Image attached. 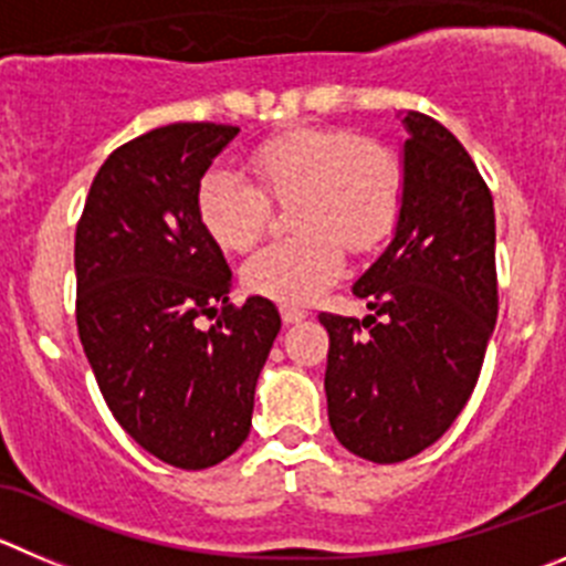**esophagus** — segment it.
I'll return each mask as SVG.
<instances>
[{"mask_svg": "<svg viewBox=\"0 0 566 566\" xmlns=\"http://www.w3.org/2000/svg\"><path fill=\"white\" fill-rule=\"evenodd\" d=\"M307 318V313L298 307H282V321L284 324H298V321Z\"/></svg>", "mask_w": 566, "mask_h": 566, "instance_id": "1", "label": "esophagus"}]
</instances>
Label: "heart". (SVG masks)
<instances>
[{"instance_id": "1", "label": "heart", "mask_w": 566, "mask_h": 566, "mask_svg": "<svg viewBox=\"0 0 566 566\" xmlns=\"http://www.w3.org/2000/svg\"><path fill=\"white\" fill-rule=\"evenodd\" d=\"M248 164L268 195L295 198L290 220L301 234L253 253L242 282L287 307L310 304L340 276V242L352 251L377 245L399 211L394 158L348 130L293 128L262 142ZM195 209L206 234L226 251H248L265 231L262 192L226 167L200 178Z\"/></svg>"}]
</instances>
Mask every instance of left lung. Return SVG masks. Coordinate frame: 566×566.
<instances>
[{
    "label": "left lung",
    "mask_w": 566,
    "mask_h": 566,
    "mask_svg": "<svg viewBox=\"0 0 566 566\" xmlns=\"http://www.w3.org/2000/svg\"><path fill=\"white\" fill-rule=\"evenodd\" d=\"M396 116L408 130L399 211L390 242L352 284L371 315H321L332 432L374 463L408 461L450 430L497 324L489 187L441 123Z\"/></svg>",
    "instance_id": "8db88e82"
}]
</instances>
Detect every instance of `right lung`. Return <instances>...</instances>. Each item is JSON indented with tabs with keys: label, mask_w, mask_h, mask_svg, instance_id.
I'll list each match as a JSON object with an SVG mask.
<instances>
[{
	"label": "right lung",
	"mask_w": 566,
	"mask_h": 566,
	"mask_svg": "<svg viewBox=\"0 0 566 566\" xmlns=\"http://www.w3.org/2000/svg\"><path fill=\"white\" fill-rule=\"evenodd\" d=\"M240 128L176 123L111 153L75 234L77 332L105 405L142 450L209 469L248 438L282 329L273 301H229L231 271L195 195ZM200 314L219 315L200 331Z\"/></svg>",
	"instance_id": "right-lung-1"
}]
</instances>
